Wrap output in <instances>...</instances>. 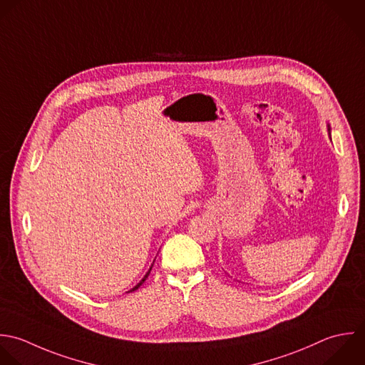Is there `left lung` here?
<instances>
[{
    "label": "left lung",
    "instance_id": "left-lung-1",
    "mask_svg": "<svg viewBox=\"0 0 365 365\" xmlns=\"http://www.w3.org/2000/svg\"><path fill=\"white\" fill-rule=\"evenodd\" d=\"M327 130H329V135L331 133V128H330V125H327Z\"/></svg>",
    "mask_w": 365,
    "mask_h": 365
}]
</instances>
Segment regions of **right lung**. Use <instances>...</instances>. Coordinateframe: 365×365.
<instances>
[{
	"label": "right lung",
	"mask_w": 365,
	"mask_h": 365,
	"mask_svg": "<svg viewBox=\"0 0 365 365\" xmlns=\"http://www.w3.org/2000/svg\"><path fill=\"white\" fill-rule=\"evenodd\" d=\"M152 266H153V264H152ZM152 266H150V269H149V270H148V273H146V274H145V276H143V279H142V280H140V282H139V283H138V284H136V286H135V287H132V289H130V290H129V292H128V293H130V292H135V290H138V289H139V287H140V286H142V284H143V282H145V280H146V279H148V276H149V273H150V270H152Z\"/></svg>",
	"instance_id": "1"
}]
</instances>
